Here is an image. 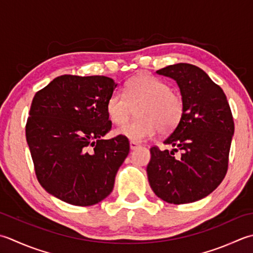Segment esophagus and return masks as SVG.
Listing matches in <instances>:
<instances>
[{"instance_id": "1", "label": "esophagus", "mask_w": 253, "mask_h": 253, "mask_svg": "<svg viewBox=\"0 0 253 253\" xmlns=\"http://www.w3.org/2000/svg\"><path fill=\"white\" fill-rule=\"evenodd\" d=\"M129 147H130V150H135V149H137L138 147H139V145H138V143H136V142H133V141H130Z\"/></svg>"}]
</instances>
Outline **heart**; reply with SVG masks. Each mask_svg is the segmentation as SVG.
Segmentation results:
<instances>
[{
    "label": "heart",
    "instance_id": "b5f03b06",
    "mask_svg": "<svg viewBox=\"0 0 253 253\" xmlns=\"http://www.w3.org/2000/svg\"><path fill=\"white\" fill-rule=\"evenodd\" d=\"M137 107L138 120L115 131L133 142L150 139L158 130L161 133L173 131L184 114V102L179 94L171 91L167 82L148 74L128 81L124 86V95L112 93L106 102V114L114 125L121 126Z\"/></svg>",
    "mask_w": 253,
    "mask_h": 253
}]
</instances>
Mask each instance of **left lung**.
Returning a JSON list of instances; mask_svg holds the SVG:
<instances>
[{
	"label": "left lung",
	"instance_id": "8db88e82",
	"mask_svg": "<svg viewBox=\"0 0 253 253\" xmlns=\"http://www.w3.org/2000/svg\"><path fill=\"white\" fill-rule=\"evenodd\" d=\"M174 80L184 102L179 125L163 141L173 149L152 147L147 167L153 193L170 204L204 199L226 175L235 125L224 91L209 74L190 63H176L157 71ZM182 151L180 158L174 152Z\"/></svg>",
	"mask_w": 253,
	"mask_h": 253
}]
</instances>
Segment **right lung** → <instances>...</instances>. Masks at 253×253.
<instances>
[{
  "instance_id": "obj_1",
  "label": "right lung",
  "mask_w": 253,
  "mask_h": 253,
  "mask_svg": "<svg viewBox=\"0 0 253 253\" xmlns=\"http://www.w3.org/2000/svg\"><path fill=\"white\" fill-rule=\"evenodd\" d=\"M117 86L103 76H61L35 94L26 140L37 179L68 204L91 206L111 194L129 152L127 138L104 139L106 102Z\"/></svg>"
}]
</instances>
